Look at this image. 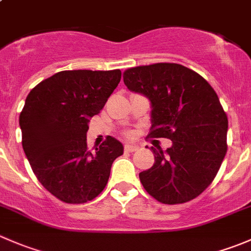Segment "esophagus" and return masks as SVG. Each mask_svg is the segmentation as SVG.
Returning <instances> with one entry per match:
<instances>
[{"label": "esophagus", "mask_w": 251, "mask_h": 251, "mask_svg": "<svg viewBox=\"0 0 251 251\" xmlns=\"http://www.w3.org/2000/svg\"><path fill=\"white\" fill-rule=\"evenodd\" d=\"M124 149H125V151H127V153H133V151H136L138 149L137 146H131V144H126L125 147H124Z\"/></svg>", "instance_id": "obj_1"}]
</instances>
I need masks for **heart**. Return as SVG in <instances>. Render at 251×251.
Segmentation results:
<instances>
[{"label": "heart", "instance_id": "obj_1", "mask_svg": "<svg viewBox=\"0 0 251 251\" xmlns=\"http://www.w3.org/2000/svg\"><path fill=\"white\" fill-rule=\"evenodd\" d=\"M126 135H127V136H130V133H126Z\"/></svg>", "mask_w": 251, "mask_h": 251}]
</instances>
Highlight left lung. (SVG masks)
<instances>
[{
    "label": "left lung",
    "mask_w": 251,
    "mask_h": 251,
    "mask_svg": "<svg viewBox=\"0 0 251 251\" xmlns=\"http://www.w3.org/2000/svg\"><path fill=\"white\" fill-rule=\"evenodd\" d=\"M124 82L151 103L149 137L169 138L165 151L151 147L154 165L141 183L163 204L192 201L214 181L227 151L228 119L210 83L176 63L130 68Z\"/></svg>",
    "instance_id": "1"
}]
</instances>
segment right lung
Returning a JSON list of instances; mask_svg holds the SVG:
<instances>
[{
  "label": "right lung",
  "mask_w": 251,
  "mask_h": 251,
  "mask_svg": "<svg viewBox=\"0 0 251 251\" xmlns=\"http://www.w3.org/2000/svg\"><path fill=\"white\" fill-rule=\"evenodd\" d=\"M121 72L64 70L35 86L19 116L22 144L40 183L59 201L82 204L107 186L124 147L108 136L90 151L88 121L103 109Z\"/></svg>",
  "instance_id": "right-lung-1"
}]
</instances>
